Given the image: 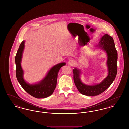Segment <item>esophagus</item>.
Here are the masks:
<instances>
[{"instance_id":"esophagus-1","label":"esophagus","mask_w":129,"mask_h":129,"mask_svg":"<svg viewBox=\"0 0 129 129\" xmlns=\"http://www.w3.org/2000/svg\"><path fill=\"white\" fill-rule=\"evenodd\" d=\"M68 64L71 65V66H72V65H74V62L72 60H70L68 62Z\"/></svg>"}]
</instances>
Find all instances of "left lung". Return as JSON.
I'll use <instances>...</instances> for the list:
<instances>
[{"label":"left lung","mask_w":129,"mask_h":129,"mask_svg":"<svg viewBox=\"0 0 129 129\" xmlns=\"http://www.w3.org/2000/svg\"><path fill=\"white\" fill-rule=\"evenodd\" d=\"M98 47L104 50L107 54L108 75L106 78L99 84L88 86L84 84L80 80V70L76 68L73 70L74 84L79 92L86 96H97L103 93L110 86L117 75V53L113 38L108 34H104Z\"/></svg>","instance_id":"left-lung-1"}]
</instances>
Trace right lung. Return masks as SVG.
Returning a JSON list of instances; mask_svg holds the SVG:
<instances>
[{
	"instance_id": "1",
	"label": "right lung",
	"mask_w": 129,
	"mask_h": 129,
	"mask_svg": "<svg viewBox=\"0 0 129 129\" xmlns=\"http://www.w3.org/2000/svg\"><path fill=\"white\" fill-rule=\"evenodd\" d=\"M24 43L25 41H23L20 44L15 55L16 78L23 89L32 96L38 99L48 97L54 91L56 86L58 73L62 66L65 65V63L58 64L52 68L45 77L39 83L34 85L28 84L23 78V71L21 66Z\"/></svg>"
}]
</instances>
